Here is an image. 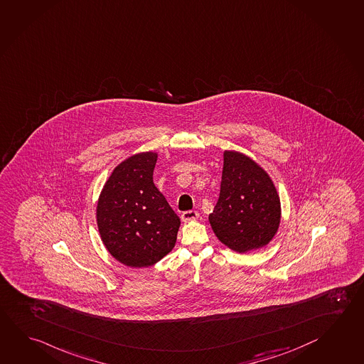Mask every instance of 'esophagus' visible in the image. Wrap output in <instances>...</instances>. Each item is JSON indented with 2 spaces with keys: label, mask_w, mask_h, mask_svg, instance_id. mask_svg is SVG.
I'll list each match as a JSON object with an SVG mask.
<instances>
[{
  "label": "esophagus",
  "mask_w": 364,
  "mask_h": 364,
  "mask_svg": "<svg viewBox=\"0 0 364 364\" xmlns=\"http://www.w3.org/2000/svg\"><path fill=\"white\" fill-rule=\"evenodd\" d=\"M198 213L196 210H188V212L182 213V220L185 222V223H188V222H192V220H196L198 219Z\"/></svg>",
  "instance_id": "34e87169"
}]
</instances>
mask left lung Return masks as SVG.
I'll return each mask as SVG.
<instances>
[{
    "label": "left lung",
    "mask_w": 364,
    "mask_h": 364,
    "mask_svg": "<svg viewBox=\"0 0 364 364\" xmlns=\"http://www.w3.org/2000/svg\"><path fill=\"white\" fill-rule=\"evenodd\" d=\"M209 222L219 241L233 252L260 249L277 233V190L268 173L245 154L223 152L220 193Z\"/></svg>",
    "instance_id": "1"
}]
</instances>
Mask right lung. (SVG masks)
Wrapping results in <instances>:
<instances>
[{
    "mask_svg": "<svg viewBox=\"0 0 364 364\" xmlns=\"http://www.w3.org/2000/svg\"><path fill=\"white\" fill-rule=\"evenodd\" d=\"M156 152H139L115 166L100 193L96 218L107 252L122 264L142 268L172 252L178 215L152 181Z\"/></svg>",
    "mask_w": 364,
    "mask_h": 364,
    "instance_id": "add662e5",
    "label": "right lung"
}]
</instances>
